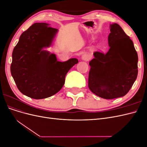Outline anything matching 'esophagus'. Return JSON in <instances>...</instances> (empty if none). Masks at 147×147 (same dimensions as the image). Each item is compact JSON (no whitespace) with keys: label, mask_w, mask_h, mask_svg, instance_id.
Listing matches in <instances>:
<instances>
[{"label":"esophagus","mask_w":147,"mask_h":147,"mask_svg":"<svg viewBox=\"0 0 147 147\" xmlns=\"http://www.w3.org/2000/svg\"><path fill=\"white\" fill-rule=\"evenodd\" d=\"M82 58L84 61H89V60H90V56H89L88 55L85 54V55H84L82 56Z\"/></svg>","instance_id":"obj_1"}]
</instances>
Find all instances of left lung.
<instances>
[{
	"label": "left lung",
	"instance_id": "obj_1",
	"mask_svg": "<svg viewBox=\"0 0 147 147\" xmlns=\"http://www.w3.org/2000/svg\"><path fill=\"white\" fill-rule=\"evenodd\" d=\"M107 53H94L88 87L96 96L113 99L125 96L137 77L138 56L132 41L117 23L110 25Z\"/></svg>",
	"mask_w": 147,
	"mask_h": 147
}]
</instances>
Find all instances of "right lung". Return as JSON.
Listing matches in <instances>:
<instances>
[{
    "label": "right lung",
    "mask_w": 147,
    "mask_h": 147,
    "mask_svg": "<svg viewBox=\"0 0 147 147\" xmlns=\"http://www.w3.org/2000/svg\"><path fill=\"white\" fill-rule=\"evenodd\" d=\"M36 23L21 35L13 49L10 71L20 91L35 99L47 98L59 92L65 75L78 63L76 58L57 61L54 54L42 49L51 45L58 29Z\"/></svg>",
    "instance_id": "1"
}]
</instances>
